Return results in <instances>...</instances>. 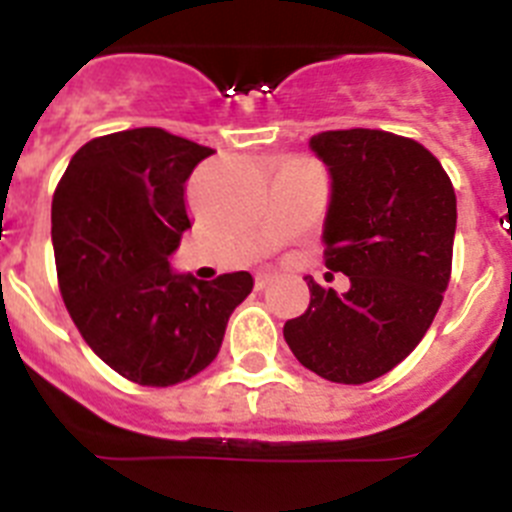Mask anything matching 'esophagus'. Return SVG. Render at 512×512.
I'll list each match as a JSON object with an SVG mask.
<instances>
[{
	"label": "esophagus",
	"mask_w": 512,
	"mask_h": 512,
	"mask_svg": "<svg viewBox=\"0 0 512 512\" xmlns=\"http://www.w3.org/2000/svg\"><path fill=\"white\" fill-rule=\"evenodd\" d=\"M274 274H259V277H256V289H266L269 287V284H274Z\"/></svg>",
	"instance_id": "esophagus-1"
}]
</instances>
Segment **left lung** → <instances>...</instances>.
<instances>
[{
    "label": "left lung",
    "mask_w": 512,
    "mask_h": 512,
    "mask_svg": "<svg viewBox=\"0 0 512 512\" xmlns=\"http://www.w3.org/2000/svg\"><path fill=\"white\" fill-rule=\"evenodd\" d=\"M330 174L325 266L341 295L307 279L310 307L284 323L302 366L341 384L395 369L431 328L451 277L456 194L431 151L384 130L312 135Z\"/></svg>",
    "instance_id": "obj_1"
}]
</instances>
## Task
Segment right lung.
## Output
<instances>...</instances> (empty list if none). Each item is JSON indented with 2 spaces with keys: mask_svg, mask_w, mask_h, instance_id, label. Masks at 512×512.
Segmentation results:
<instances>
[{
  "mask_svg": "<svg viewBox=\"0 0 512 512\" xmlns=\"http://www.w3.org/2000/svg\"><path fill=\"white\" fill-rule=\"evenodd\" d=\"M212 148L161 128L102 135L69 161L51 210L58 284L94 354L130 382L171 387L220 351L248 271L202 282L169 264L192 228L187 179Z\"/></svg>",
  "mask_w": 512,
  "mask_h": 512,
  "instance_id": "1",
  "label": "right lung"
}]
</instances>
